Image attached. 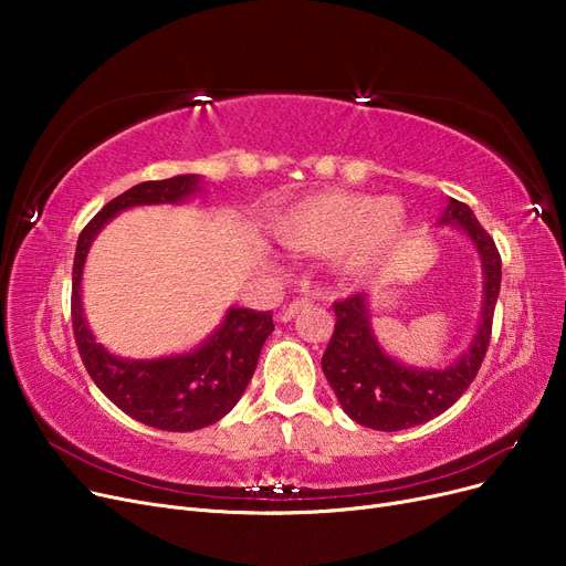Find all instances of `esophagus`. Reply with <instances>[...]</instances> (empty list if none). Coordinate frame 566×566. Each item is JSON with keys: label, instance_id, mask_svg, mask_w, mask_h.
Returning a JSON list of instances; mask_svg holds the SVG:
<instances>
[{"label": "esophagus", "instance_id": "obj_1", "mask_svg": "<svg viewBox=\"0 0 566 566\" xmlns=\"http://www.w3.org/2000/svg\"><path fill=\"white\" fill-rule=\"evenodd\" d=\"M304 304H306V300H304V297H300V300H293V302H290V304L285 306V310L281 312V321H290V318H295V316H297V312L302 310Z\"/></svg>", "mask_w": 566, "mask_h": 566}]
</instances>
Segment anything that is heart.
<instances>
[{"instance_id":"obj_1","label":"heart","mask_w":566,"mask_h":566,"mask_svg":"<svg viewBox=\"0 0 566 566\" xmlns=\"http://www.w3.org/2000/svg\"><path fill=\"white\" fill-rule=\"evenodd\" d=\"M406 214L399 200L349 191H321L290 205L273 219L279 241L300 252H337L352 271L378 264L397 245Z\"/></svg>"}]
</instances>
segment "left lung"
<instances>
[{
  "label": "left lung",
  "instance_id": "1",
  "mask_svg": "<svg viewBox=\"0 0 566 566\" xmlns=\"http://www.w3.org/2000/svg\"><path fill=\"white\" fill-rule=\"evenodd\" d=\"M439 224H453L465 233L484 269L482 321L470 347L449 368H410L387 356L373 335L366 293L333 304L335 333L321 366L342 410L370 430L399 432L441 416L472 385L486 356L501 290L499 248L468 205L455 198L449 200Z\"/></svg>",
  "mask_w": 566,
  "mask_h": 566
}]
</instances>
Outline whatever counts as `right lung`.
<instances>
[{
    "label": "right lung",
    "mask_w": 566,
    "mask_h": 566,
    "mask_svg": "<svg viewBox=\"0 0 566 566\" xmlns=\"http://www.w3.org/2000/svg\"><path fill=\"white\" fill-rule=\"evenodd\" d=\"M198 175H179L163 181L132 186L104 205L77 238L73 262V333L82 364L96 387L134 420L167 432H193L224 418L243 397L260 361L266 337L273 333L271 312L231 306L219 328L193 352L150 361L117 358L94 339L82 314V269L90 245L104 224L136 205L181 202L200 191Z\"/></svg>",
    "instance_id": "obj_1"
}]
</instances>
